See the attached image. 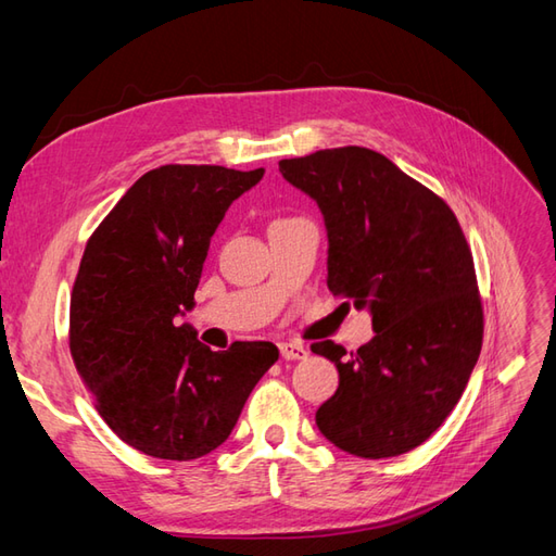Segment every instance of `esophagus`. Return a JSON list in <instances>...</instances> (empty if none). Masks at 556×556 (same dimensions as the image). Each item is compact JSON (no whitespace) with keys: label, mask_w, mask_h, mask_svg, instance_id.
<instances>
[{"label":"esophagus","mask_w":556,"mask_h":556,"mask_svg":"<svg viewBox=\"0 0 556 556\" xmlns=\"http://www.w3.org/2000/svg\"><path fill=\"white\" fill-rule=\"evenodd\" d=\"M278 348H280V357L282 359H306V355H308V350L301 345V343H296V341H285Z\"/></svg>","instance_id":"34e87169"}]
</instances>
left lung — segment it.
<instances>
[{
  "instance_id": "1",
  "label": "left lung",
  "mask_w": 556,
  "mask_h": 556,
  "mask_svg": "<svg viewBox=\"0 0 556 556\" xmlns=\"http://www.w3.org/2000/svg\"><path fill=\"white\" fill-rule=\"evenodd\" d=\"M278 166L325 215L329 292L368 308L376 329L350 355L333 341L311 345L339 368L317 429L364 459L422 445L457 406L482 348L473 255L457 215L368 148L317 150Z\"/></svg>"
}]
</instances>
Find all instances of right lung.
<instances>
[{
	"mask_svg": "<svg viewBox=\"0 0 556 556\" xmlns=\"http://www.w3.org/2000/svg\"><path fill=\"white\" fill-rule=\"evenodd\" d=\"M262 176L157 166L131 185L83 252L70 308L76 371L117 439L150 457L190 462L223 445L278 359L268 341L213 352L178 325L194 306L217 225Z\"/></svg>",
	"mask_w": 556,
	"mask_h": 556,
	"instance_id": "add662e5",
	"label": "right lung"
}]
</instances>
